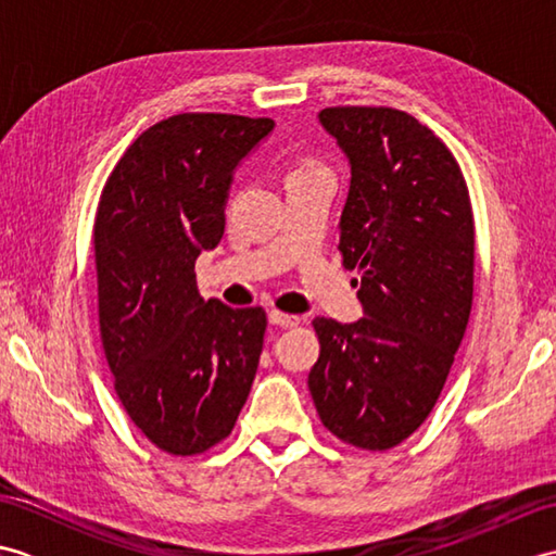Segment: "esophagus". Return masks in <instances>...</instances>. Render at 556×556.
<instances>
[{"instance_id": "obj_1", "label": "esophagus", "mask_w": 556, "mask_h": 556, "mask_svg": "<svg viewBox=\"0 0 556 556\" xmlns=\"http://www.w3.org/2000/svg\"><path fill=\"white\" fill-rule=\"evenodd\" d=\"M267 320H269V325L281 327V329H287V327H296V325H299V317H296V315L279 313V311H269V313H267Z\"/></svg>"}]
</instances>
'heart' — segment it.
<instances>
[{
  "instance_id": "heart-1",
  "label": "heart",
  "mask_w": 556,
  "mask_h": 556,
  "mask_svg": "<svg viewBox=\"0 0 556 556\" xmlns=\"http://www.w3.org/2000/svg\"><path fill=\"white\" fill-rule=\"evenodd\" d=\"M303 169H313V167H301V169H296V172H303Z\"/></svg>"
}]
</instances>
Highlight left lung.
Returning a JSON list of instances; mask_svg holds the SVG:
<instances>
[{
	"label": "left lung",
	"mask_w": 556,
	"mask_h": 556,
	"mask_svg": "<svg viewBox=\"0 0 556 556\" xmlns=\"http://www.w3.org/2000/svg\"><path fill=\"white\" fill-rule=\"evenodd\" d=\"M351 167L344 267L361 269L363 317H315L308 387L325 428L382 452L430 416L473 303V212L458 164L428 126L392 108L317 114Z\"/></svg>",
	"instance_id": "8db88e82"
}]
</instances>
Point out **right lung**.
<instances>
[{"mask_svg":"<svg viewBox=\"0 0 556 556\" xmlns=\"http://www.w3.org/2000/svg\"><path fill=\"white\" fill-rule=\"evenodd\" d=\"M271 119L176 114L124 152L96 217L100 334L116 396L174 456L233 430L251 394L267 317L198 291L195 260L224 233L233 172Z\"/></svg>","mask_w":556,"mask_h":556,"instance_id":"right-lung-1","label":"right lung"}]
</instances>
